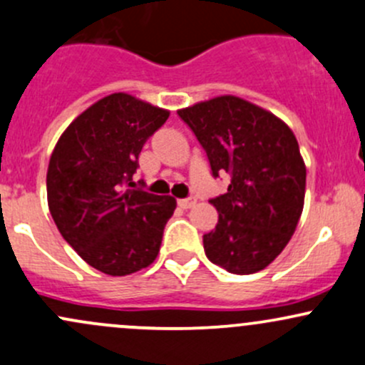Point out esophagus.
<instances>
[{"label":"esophagus","mask_w":365,"mask_h":365,"mask_svg":"<svg viewBox=\"0 0 365 365\" xmlns=\"http://www.w3.org/2000/svg\"><path fill=\"white\" fill-rule=\"evenodd\" d=\"M195 205V199L194 197H187V199H178V206L183 210H189L192 208Z\"/></svg>","instance_id":"esophagus-1"}]
</instances>
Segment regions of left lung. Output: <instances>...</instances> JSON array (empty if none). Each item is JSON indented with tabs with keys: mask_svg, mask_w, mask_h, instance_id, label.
Returning <instances> with one entry per match:
<instances>
[{
	"mask_svg": "<svg viewBox=\"0 0 365 365\" xmlns=\"http://www.w3.org/2000/svg\"><path fill=\"white\" fill-rule=\"evenodd\" d=\"M208 155L213 176L229 173L227 192L210 199L218 224L205 253L232 274L269 266L290 241L304 206L306 166L289 125L236 96L178 110Z\"/></svg>",
	"mask_w": 365,
	"mask_h": 365,
	"instance_id": "1",
	"label": "left lung"
}]
</instances>
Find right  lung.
<instances>
[{"label":"right lung","instance_id":"add662e5","mask_svg":"<svg viewBox=\"0 0 365 365\" xmlns=\"http://www.w3.org/2000/svg\"><path fill=\"white\" fill-rule=\"evenodd\" d=\"M168 117V110L115 92L80 113L53 148L48 210L68 245L101 273H136L159 253L175 197L129 187L145 141Z\"/></svg>","mask_w":365,"mask_h":365}]
</instances>
